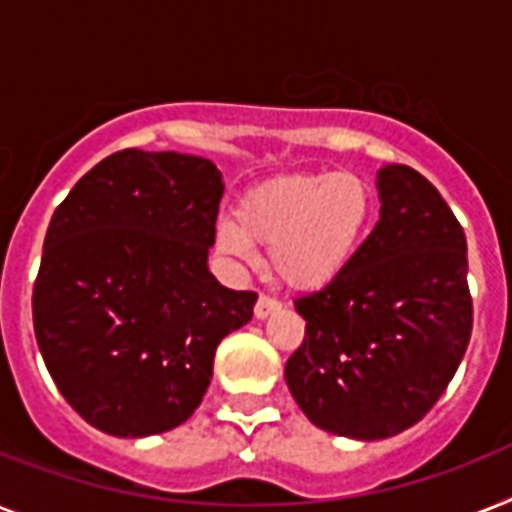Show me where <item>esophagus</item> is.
<instances>
[{"label": "esophagus", "instance_id": "34e87169", "mask_svg": "<svg viewBox=\"0 0 512 512\" xmlns=\"http://www.w3.org/2000/svg\"><path fill=\"white\" fill-rule=\"evenodd\" d=\"M276 310H281V302L273 297H265V294H260L257 297V305H255V318H260V321H265L268 315H273Z\"/></svg>", "mask_w": 512, "mask_h": 512}]
</instances>
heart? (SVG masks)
Instances as JSON below:
<instances>
[{
  "mask_svg": "<svg viewBox=\"0 0 512 512\" xmlns=\"http://www.w3.org/2000/svg\"><path fill=\"white\" fill-rule=\"evenodd\" d=\"M376 194L357 173H286L249 189L236 220H220L215 247L236 263H252V244L270 247V263L286 284L318 292L342 278L371 231Z\"/></svg>",
  "mask_w": 512,
  "mask_h": 512,
  "instance_id": "b5f03b06",
  "label": "heart"
}]
</instances>
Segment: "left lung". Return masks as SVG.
I'll use <instances>...</instances> for the list:
<instances>
[{
    "mask_svg": "<svg viewBox=\"0 0 512 512\" xmlns=\"http://www.w3.org/2000/svg\"><path fill=\"white\" fill-rule=\"evenodd\" d=\"M381 213L342 278L294 302L305 342L286 386L328 434L389 439L421 421L458 371L473 328L465 234L407 165L376 176Z\"/></svg>",
    "mask_w": 512,
    "mask_h": 512,
    "instance_id": "8db88e82",
    "label": "left lung"
}]
</instances>
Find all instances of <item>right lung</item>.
Segmentation results:
<instances>
[{
    "label": "right lung",
    "mask_w": 512,
    "mask_h": 512,
    "mask_svg": "<svg viewBox=\"0 0 512 512\" xmlns=\"http://www.w3.org/2000/svg\"><path fill=\"white\" fill-rule=\"evenodd\" d=\"M223 176L205 157L123 149L54 210L33 284V331L68 405L110 436L189 421L223 336L255 292L207 268Z\"/></svg>",
    "instance_id": "1"
}]
</instances>
